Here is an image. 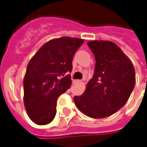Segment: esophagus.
Returning a JSON list of instances; mask_svg holds the SVG:
<instances>
[{
  "instance_id": "34e87169",
  "label": "esophagus",
  "mask_w": 147,
  "mask_h": 147,
  "mask_svg": "<svg viewBox=\"0 0 147 147\" xmlns=\"http://www.w3.org/2000/svg\"><path fill=\"white\" fill-rule=\"evenodd\" d=\"M81 82H82V80H74V83H81Z\"/></svg>"
}]
</instances>
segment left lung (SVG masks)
Wrapping results in <instances>:
<instances>
[{"label": "left lung", "instance_id": "8db88e82", "mask_svg": "<svg viewBox=\"0 0 147 147\" xmlns=\"http://www.w3.org/2000/svg\"><path fill=\"white\" fill-rule=\"evenodd\" d=\"M95 58L94 73L85 92L75 96L77 109L86 116L102 118L118 111L129 99L136 83L131 60L110 41L87 42Z\"/></svg>", "mask_w": 147, "mask_h": 147}]
</instances>
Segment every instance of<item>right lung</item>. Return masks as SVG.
<instances>
[{
  "instance_id": "1",
  "label": "right lung",
  "mask_w": 147,
  "mask_h": 147,
  "mask_svg": "<svg viewBox=\"0 0 147 147\" xmlns=\"http://www.w3.org/2000/svg\"><path fill=\"white\" fill-rule=\"evenodd\" d=\"M84 39L61 37L44 43L30 59L24 78V103L38 125L50 123L57 100L71 86L72 58Z\"/></svg>"
}]
</instances>
